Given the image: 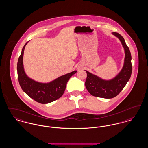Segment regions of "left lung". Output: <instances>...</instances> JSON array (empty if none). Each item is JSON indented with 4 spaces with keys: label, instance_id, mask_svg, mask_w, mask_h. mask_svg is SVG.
<instances>
[{
    "label": "left lung",
    "instance_id": "left-lung-1",
    "mask_svg": "<svg viewBox=\"0 0 148 148\" xmlns=\"http://www.w3.org/2000/svg\"><path fill=\"white\" fill-rule=\"evenodd\" d=\"M112 34L119 39L124 49V65L119 74L110 80H104L85 71L87 73L85 83L86 88L91 95L97 97L110 99L117 96L127 84L132 72L131 53L124 39L118 33L113 32Z\"/></svg>",
    "mask_w": 148,
    "mask_h": 148
}]
</instances>
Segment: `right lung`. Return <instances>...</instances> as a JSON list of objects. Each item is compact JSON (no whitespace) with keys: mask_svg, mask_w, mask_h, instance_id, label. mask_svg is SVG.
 Wrapping results in <instances>:
<instances>
[{"mask_svg":"<svg viewBox=\"0 0 148 148\" xmlns=\"http://www.w3.org/2000/svg\"><path fill=\"white\" fill-rule=\"evenodd\" d=\"M23 47L17 64L18 77L22 90L29 97L41 104H48L60 98L64 94L70 77L77 72L73 71L47 83L36 82L29 77L24 69L23 55L25 45Z\"/></svg>","mask_w":148,"mask_h":148,"instance_id":"1","label":"right lung"}]
</instances>
